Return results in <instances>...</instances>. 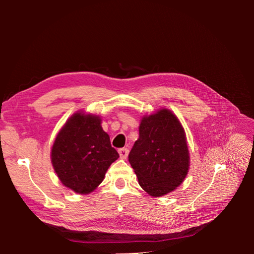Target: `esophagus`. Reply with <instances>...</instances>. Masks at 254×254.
Masks as SVG:
<instances>
[{"label":"esophagus","mask_w":254,"mask_h":254,"mask_svg":"<svg viewBox=\"0 0 254 254\" xmlns=\"http://www.w3.org/2000/svg\"><path fill=\"white\" fill-rule=\"evenodd\" d=\"M119 155H120V158L122 159H127V155H128V149L127 147H123L119 149Z\"/></svg>","instance_id":"34e87169"}]
</instances>
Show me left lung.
<instances>
[{
  "label": "left lung",
  "instance_id": "8db88e82",
  "mask_svg": "<svg viewBox=\"0 0 254 254\" xmlns=\"http://www.w3.org/2000/svg\"><path fill=\"white\" fill-rule=\"evenodd\" d=\"M138 131L128 161L145 192L156 197L166 195L188 175L190 156L185 130L174 113L160 109L144 116Z\"/></svg>",
  "mask_w": 254,
  "mask_h": 254
}]
</instances>
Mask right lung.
I'll return each instance as SVG.
<instances>
[{"label": "right lung", "instance_id": "right-lung-1", "mask_svg": "<svg viewBox=\"0 0 254 254\" xmlns=\"http://www.w3.org/2000/svg\"><path fill=\"white\" fill-rule=\"evenodd\" d=\"M119 158L101 119L83 111L74 113L56 137L51 161L63 186L79 194L98 187L113 161Z\"/></svg>", "mask_w": 254, "mask_h": 254}]
</instances>
